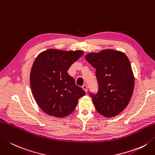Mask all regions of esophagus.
I'll list each match as a JSON object with an SVG mask.
<instances>
[{
    "instance_id": "34e87169",
    "label": "esophagus",
    "mask_w": 155,
    "mask_h": 155,
    "mask_svg": "<svg viewBox=\"0 0 155 155\" xmlns=\"http://www.w3.org/2000/svg\"><path fill=\"white\" fill-rule=\"evenodd\" d=\"M82 88H83V90L85 91L86 93H87V90H88V87H87V84H84V85L82 87Z\"/></svg>"
}]
</instances>
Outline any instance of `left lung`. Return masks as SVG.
<instances>
[{"instance_id":"8db88e82","label":"left lung","mask_w":155,"mask_h":155,"mask_svg":"<svg viewBox=\"0 0 155 155\" xmlns=\"http://www.w3.org/2000/svg\"><path fill=\"white\" fill-rule=\"evenodd\" d=\"M85 58L96 69L98 91L90 96L97 111L105 117L120 114L129 104L134 87L128 58L122 51L104 50L87 54Z\"/></svg>"}]
</instances>
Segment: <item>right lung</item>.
<instances>
[{
    "label": "right lung",
    "mask_w": 155,
    "mask_h": 155,
    "mask_svg": "<svg viewBox=\"0 0 155 155\" xmlns=\"http://www.w3.org/2000/svg\"><path fill=\"white\" fill-rule=\"evenodd\" d=\"M83 51L50 49L36 58L30 74V84L34 98L45 114L56 117L68 116L78 100L85 95L68 74L72 64Z\"/></svg>",
    "instance_id": "add662e5"
}]
</instances>
